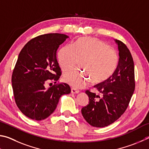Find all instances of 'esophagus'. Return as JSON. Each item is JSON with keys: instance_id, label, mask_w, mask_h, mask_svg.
Segmentation results:
<instances>
[{"instance_id": "obj_1", "label": "esophagus", "mask_w": 149, "mask_h": 149, "mask_svg": "<svg viewBox=\"0 0 149 149\" xmlns=\"http://www.w3.org/2000/svg\"><path fill=\"white\" fill-rule=\"evenodd\" d=\"M79 92V90H77L76 88H71V93H78Z\"/></svg>"}]
</instances>
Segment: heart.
<instances>
[{
	"mask_svg": "<svg viewBox=\"0 0 149 149\" xmlns=\"http://www.w3.org/2000/svg\"><path fill=\"white\" fill-rule=\"evenodd\" d=\"M57 59L62 70H67L80 59V67L85 70L71 69L64 72L63 79L75 88H80L92 79L100 83L109 79L117 67L118 54L115 49L100 39L80 38L72 44H67L59 49Z\"/></svg>",
	"mask_w": 149,
	"mask_h": 149,
	"instance_id": "b5f03b06",
	"label": "heart"
}]
</instances>
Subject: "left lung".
Returning <instances> with one entry per match:
<instances>
[{
    "label": "left lung",
    "instance_id": "left-lung-1",
    "mask_svg": "<svg viewBox=\"0 0 149 149\" xmlns=\"http://www.w3.org/2000/svg\"><path fill=\"white\" fill-rule=\"evenodd\" d=\"M118 44V64L112 76L94 86L101 93L86 91L89 104L82 109L83 117L91 126H107L117 120L128 107L135 90L134 63L129 49L122 42L114 40Z\"/></svg>",
    "mask_w": 149,
    "mask_h": 149
}]
</instances>
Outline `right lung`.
I'll list each match as a JSON object with an SVG mask.
<instances>
[{
    "label": "right lung",
    "instance_id": "obj_1",
    "mask_svg": "<svg viewBox=\"0 0 149 149\" xmlns=\"http://www.w3.org/2000/svg\"><path fill=\"white\" fill-rule=\"evenodd\" d=\"M69 36L49 33L31 39L21 50L13 70L12 83L15 103L26 116L42 120L54 113L59 98L70 93L67 84L46 89L49 80L56 83L61 74L56 53Z\"/></svg>",
    "mask_w": 149,
    "mask_h": 149
}]
</instances>
